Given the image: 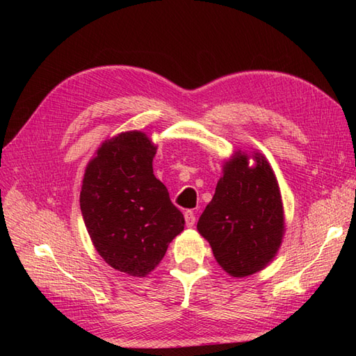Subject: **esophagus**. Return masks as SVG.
I'll return each mask as SVG.
<instances>
[{"label":"esophagus","instance_id":"34e87169","mask_svg":"<svg viewBox=\"0 0 356 356\" xmlns=\"http://www.w3.org/2000/svg\"><path fill=\"white\" fill-rule=\"evenodd\" d=\"M185 223L188 228H193L194 223H195V214L193 211H185Z\"/></svg>","mask_w":356,"mask_h":356}]
</instances>
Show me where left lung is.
I'll return each instance as SVG.
<instances>
[{"mask_svg":"<svg viewBox=\"0 0 356 356\" xmlns=\"http://www.w3.org/2000/svg\"><path fill=\"white\" fill-rule=\"evenodd\" d=\"M197 231L231 277L252 275L274 260L284 236V211L275 172L260 151L238 149L225 161Z\"/></svg>","mask_w":356,"mask_h":356,"instance_id":"left-lung-1","label":"left lung"}]
</instances>
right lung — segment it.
<instances>
[{
    "label": "right lung",
    "mask_w": 356,
    "mask_h": 356,
    "mask_svg": "<svg viewBox=\"0 0 356 356\" xmlns=\"http://www.w3.org/2000/svg\"><path fill=\"white\" fill-rule=\"evenodd\" d=\"M156 149L145 133H119L101 143L82 180L79 203L93 246L130 277L148 275L185 226L153 174Z\"/></svg>",
    "instance_id": "add662e5"
}]
</instances>
